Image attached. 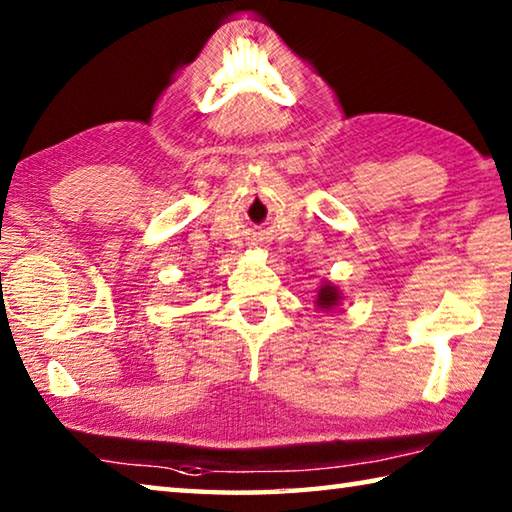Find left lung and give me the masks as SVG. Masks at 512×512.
I'll list each match as a JSON object with an SVG mask.
<instances>
[{
  "label": "left lung",
  "instance_id": "obj_1",
  "mask_svg": "<svg viewBox=\"0 0 512 512\" xmlns=\"http://www.w3.org/2000/svg\"><path fill=\"white\" fill-rule=\"evenodd\" d=\"M337 301H339V292H337V288L335 285H324V288L319 290V297H317V306L319 308H333V306H337Z\"/></svg>",
  "mask_w": 512,
  "mask_h": 512
}]
</instances>
